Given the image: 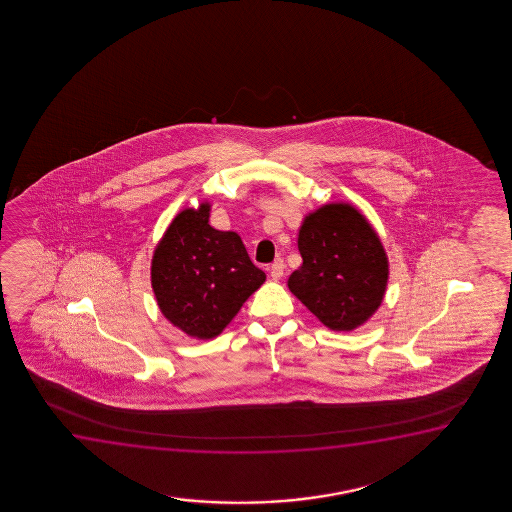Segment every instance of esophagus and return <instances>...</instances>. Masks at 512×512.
Here are the masks:
<instances>
[{
	"label": "esophagus",
	"instance_id": "esophagus-1",
	"mask_svg": "<svg viewBox=\"0 0 512 512\" xmlns=\"http://www.w3.org/2000/svg\"><path fill=\"white\" fill-rule=\"evenodd\" d=\"M285 273V264H283V260H276L269 267V274H271V278L273 280H280L281 276Z\"/></svg>",
	"mask_w": 512,
	"mask_h": 512
}]
</instances>
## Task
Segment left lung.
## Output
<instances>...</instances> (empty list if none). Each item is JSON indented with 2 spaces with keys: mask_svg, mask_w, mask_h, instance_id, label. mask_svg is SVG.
Wrapping results in <instances>:
<instances>
[{
  "mask_svg": "<svg viewBox=\"0 0 512 512\" xmlns=\"http://www.w3.org/2000/svg\"><path fill=\"white\" fill-rule=\"evenodd\" d=\"M297 246L302 264L288 288L325 327L351 332L372 318L385 299L390 264L362 211L323 204L302 220Z\"/></svg>",
  "mask_w": 512,
  "mask_h": 512,
  "instance_id": "obj_1",
  "label": "left lung"
}]
</instances>
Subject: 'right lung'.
I'll list each match as a JSON object with an SVG mask.
<instances>
[{
    "label": "right lung",
    "mask_w": 512,
    "mask_h": 512,
    "mask_svg": "<svg viewBox=\"0 0 512 512\" xmlns=\"http://www.w3.org/2000/svg\"><path fill=\"white\" fill-rule=\"evenodd\" d=\"M211 204L180 211L157 243L150 267L155 301L176 329L213 339L266 281L238 232L210 225Z\"/></svg>",
    "instance_id": "1"
}]
</instances>
